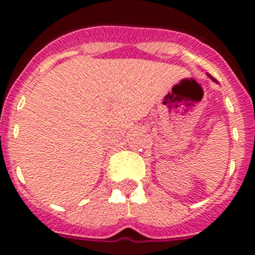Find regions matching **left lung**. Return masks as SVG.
Returning <instances> with one entry per match:
<instances>
[{"label":"left lung","mask_w":255,"mask_h":255,"mask_svg":"<svg viewBox=\"0 0 255 255\" xmlns=\"http://www.w3.org/2000/svg\"><path fill=\"white\" fill-rule=\"evenodd\" d=\"M209 76V78H211L212 79V80H213V82H217V80H216V79L215 78H212V76L211 75H208Z\"/></svg>","instance_id":"obj_1"}]
</instances>
